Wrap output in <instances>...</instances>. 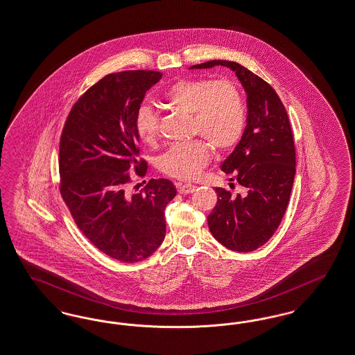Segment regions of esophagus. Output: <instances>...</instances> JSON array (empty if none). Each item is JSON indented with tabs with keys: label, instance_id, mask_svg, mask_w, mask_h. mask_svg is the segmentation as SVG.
Listing matches in <instances>:
<instances>
[{
	"label": "esophagus",
	"instance_id": "obj_1",
	"mask_svg": "<svg viewBox=\"0 0 355 355\" xmlns=\"http://www.w3.org/2000/svg\"><path fill=\"white\" fill-rule=\"evenodd\" d=\"M194 191H196V186L194 184H184L178 186V193L180 194H191Z\"/></svg>",
	"mask_w": 355,
	"mask_h": 355
}]
</instances>
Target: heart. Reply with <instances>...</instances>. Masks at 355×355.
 <instances>
[{"label":"heart","mask_w":355,"mask_h":355,"mask_svg":"<svg viewBox=\"0 0 355 355\" xmlns=\"http://www.w3.org/2000/svg\"><path fill=\"white\" fill-rule=\"evenodd\" d=\"M171 110L191 114L190 133L202 141L177 144L158 157L157 168L178 180H193L210 158L207 143L216 153L232 149L241 140L245 125V105L239 87L232 80L181 79L164 94ZM140 140L156 144L159 135V114L150 105H141L135 117Z\"/></svg>","instance_id":"b5f03b06"}]
</instances>
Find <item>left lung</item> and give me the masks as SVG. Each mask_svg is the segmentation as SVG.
<instances>
[{"label": "left lung", "instance_id": "8db88e82", "mask_svg": "<svg viewBox=\"0 0 355 355\" xmlns=\"http://www.w3.org/2000/svg\"><path fill=\"white\" fill-rule=\"evenodd\" d=\"M214 66L235 71L247 94V125L238 146L222 164V171L235 175L245 194L234 196L216 187L218 202L207 223L226 248L251 252L270 241L288 207L296 173L293 132L279 95L248 69L228 60H209L191 69Z\"/></svg>", "mask_w": 355, "mask_h": 355}]
</instances>
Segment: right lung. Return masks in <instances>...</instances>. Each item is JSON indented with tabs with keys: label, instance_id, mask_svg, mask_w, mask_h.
Here are the masks:
<instances>
[{
	"label": "right lung",
	"instance_id": "add662e5",
	"mask_svg": "<svg viewBox=\"0 0 355 355\" xmlns=\"http://www.w3.org/2000/svg\"><path fill=\"white\" fill-rule=\"evenodd\" d=\"M158 71L108 73L72 105L59 142V191L73 222L99 251L121 263L152 255L166 232L165 209L177 190L165 178L135 193L144 177L136 112Z\"/></svg>",
	"mask_w": 355,
	"mask_h": 355
}]
</instances>
